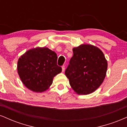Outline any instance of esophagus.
Masks as SVG:
<instances>
[{
  "instance_id": "1",
  "label": "esophagus",
  "mask_w": 127,
  "mask_h": 127,
  "mask_svg": "<svg viewBox=\"0 0 127 127\" xmlns=\"http://www.w3.org/2000/svg\"><path fill=\"white\" fill-rule=\"evenodd\" d=\"M62 72H64L65 70V66L64 65H63V66L62 67Z\"/></svg>"
}]
</instances>
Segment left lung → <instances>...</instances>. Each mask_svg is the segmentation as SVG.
Returning a JSON list of instances; mask_svg holds the SVG:
<instances>
[{"label":"left lung","instance_id":"left-lung-1","mask_svg":"<svg viewBox=\"0 0 127 127\" xmlns=\"http://www.w3.org/2000/svg\"><path fill=\"white\" fill-rule=\"evenodd\" d=\"M73 52L65 75L75 93L79 95L91 94L105 78L107 60L101 49L92 45H79L73 48Z\"/></svg>","mask_w":127,"mask_h":127}]
</instances>
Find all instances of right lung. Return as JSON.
<instances>
[{
	"mask_svg": "<svg viewBox=\"0 0 127 127\" xmlns=\"http://www.w3.org/2000/svg\"><path fill=\"white\" fill-rule=\"evenodd\" d=\"M57 61V54L48 48L29 49L19 58L17 63L18 73L23 84L36 93L47 90L55 76L62 71Z\"/></svg>",
	"mask_w": 127,
	"mask_h": 127,
	"instance_id": "add662e5",
	"label": "right lung"
}]
</instances>
